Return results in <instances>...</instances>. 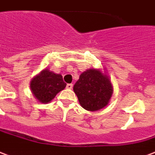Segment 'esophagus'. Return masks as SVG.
<instances>
[{"mask_svg": "<svg viewBox=\"0 0 155 155\" xmlns=\"http://www.w3.org/2000/svg\"><path fill=\"white\" fill-rule=\"evenodd\" d=\"M67 88H68V89H72V88H73V84H72V83H68V84H67Z\"/></svg>", "mask_w": 155, "mask_h": 155, "instance_id": "1", "label": "esophagus"}]
</instances>
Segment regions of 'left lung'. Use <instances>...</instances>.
I'll list each match as a JSON object with an SVG mask.
<instances>
[{
	"label": "left lung",
	"mask_w": 155,
	"mask_h": 155,
	"mask_svg": "<svg viewBox=\"0 0 155 155\" xmlns=\"http://www.w3.org/2000/svg\"><path fill=\"white\" fill-rule=\"evenodd\" d=\"M73 91L83 109L88 111H97L109 104L114 87L110 78L105 72L93 68L81 73L73 86Z\"/></svg>",
	"instance_id": "8db88e82"
}]
</instances>
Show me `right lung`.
<instances>
[{
    "instance_id": "add662e5",
    "label": "right lung",
    "mask_w": 155,
    "mask_h": 155,
    "mask_svg": "<svg viewBox=\"0 0 155 155\" xmlns=\"http://www.w3.org/2000/svg\"><path fill=\"white\" fill-rule=\"evenodd\" d=\"M66 87L62 75L46 68L34 76L30 82V89L35 99L42 104H48Z\"/></svg>"
}]
</instances>
